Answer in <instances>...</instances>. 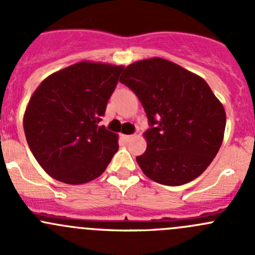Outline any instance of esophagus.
Listing matches in <instances>:
<instances>
[{
  "instance_id": "34e87169",
  "label": "esophagus",
  "mask_w": 255,
  "mask_h": 255,
  "mask_svg": "<svg viewBox=\"0 0 255 255\" xmlns=\"http://www.w3.org/2000/svg\"><path fill=\"white\" fill-rule=\"evenodd\" d=\"M122 137H123V139L126 140V142H129V140L132 139V138L134 137V135H133V134H123Z\"/></svg>"
}]
</instances>
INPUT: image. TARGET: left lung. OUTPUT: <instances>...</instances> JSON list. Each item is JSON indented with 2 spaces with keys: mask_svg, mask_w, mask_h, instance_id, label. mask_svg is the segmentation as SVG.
Here are the masks:
<instances>
[{
  "mask_svg": "<svg viewBox=\"0 0 255 255\" xmlns=\"http://www.w3.org/2000/svg\"><path fill=\"white\" fill-rule=\"evenodd\" d=\"M129 87L148 118L146 150L137 163L149 179L169 186L201 175L222 144L226 112L207 82L160 58L137 61L125 69Z\"/></svg>",
  "mask_w": 255,
  "mask_h": 255,
  "instance_id": "8db88e82",
  "label": "left lung"
}]
</instances>
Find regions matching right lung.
<instances>
[{
  "label": "right lung",
  "instance_id": "right-lung-1",
  "mask_svg": "<svg viewBox=\"0 0 255 255\" xmlns=\"http://www.w3.org/2000/svg\"><path fill=\"white\" fill-rule=\"evenodd\" d=\"M123 66L81 63L38 86L23 118L27 143L43 169L79 185L101 175L118 150V137L100 126Z\"/></svg>",
  "mask_w": 255,
  "mask_h": 255
}]
</instances>
